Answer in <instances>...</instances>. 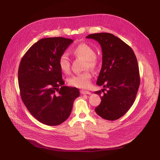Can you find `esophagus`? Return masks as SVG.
Instances as JSON below:
<instances>
[{
    "label": "esophagus",
    "instance_id": "1",
    "mask_svg": "<svg viewBox=\"0 0 160 160\" xmlns=\"http://www.w3.org/2000/svg\"><path fill=\"white\" fill-rule=\"evenodd\" d=\"M80 93L82 95H91V92L88 91H85V90H81Z\"/></svg>",
    "mask_w": 160,
    "mask_h": 160
}]
</instances>
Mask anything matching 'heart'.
<instances>
[{"label": "heart", "mask_w": 160, "mask_h": 160, "mask_svg": "<svg viewBox=\"0 0 160 160\" xmlns=\"http://www.w3.org/2000/svg\"><path fill=\"white\" fill-rule=\"evenodd\" d=\"M72 54L76 58L85 60L84 69H94L97 65V60L95 56V50L87 43H82L74 47ZM58 65L61 71L64 73H68L70 71L71 62L69 58L65 54H62L58 59ZM91 74L89 71L72 76L69 79V83L74 87L85 89L89 86Z\"/></svg>", "instance_id": "heart-1"}]
</instances>
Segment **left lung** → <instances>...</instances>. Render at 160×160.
Wrapping results in <instances>:
<instances>
[{"instance_id":"left-lung-1","label":"left lung","mask_w":160,"mask_h":160,"mask_svg":"<svg viewBox=\"0 0 160 160\" xmlns=\"http://www.w3.org/2000/svg\"><path fill=\"white\" fill-rule=\"evenodd\" d=\"M86 38L98 41L102 52V68L97 84L104 89L95 93L100 96L102 92L104 94L95 112L104 119L117 120L135 101L140 84L136 56L130 46L112 33H93Z\"/></svg>"}]
</instances>
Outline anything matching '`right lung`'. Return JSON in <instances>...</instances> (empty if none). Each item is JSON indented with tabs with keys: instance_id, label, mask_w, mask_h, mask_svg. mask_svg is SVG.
<instances>
[{
	"instance_id": "right-lung-1",
	"label": "right lung",
	"mask_w": 160,
	"mask_h": 160,
	"mask_svg": "<svg viewBox=\"0 0 160 160\" xmlns=\"http://www.w3.org/2000/svg\"><path fill=\"white\" fill-rule=\"evenodd\" d=\"M73 42L62 37L39 40L25 53L20 62L18 80L20 94L28 110L41 123L62 124L69 117L77 88L65 86L58 59Z\"/></svg>"
}]
</instances>
